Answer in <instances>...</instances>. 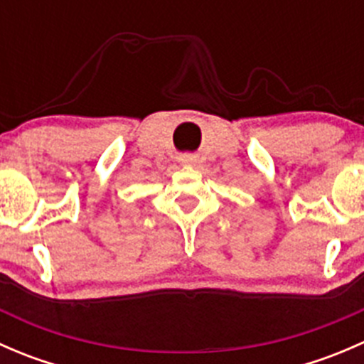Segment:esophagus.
<instances>
[{"label": "esophagus", "mask_w": 364, "mask_h": 364, "mask_svg": "<svg viewBox=\"0 0 364 364\" xmlns=\"http://www.w3.org/2000/svg\"><path fill=\"white\" fill-rule=\"evenodd\" d=\"M179 161H181L183 165H193V164H196V156H193V155H183V156H179Z\"/></svg>", "instance_id": "obj_1"}]
</instances>
